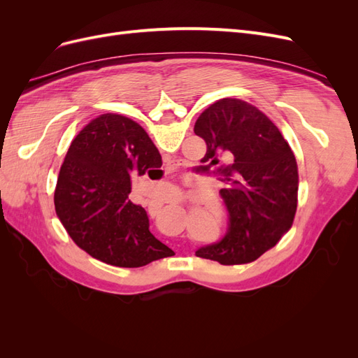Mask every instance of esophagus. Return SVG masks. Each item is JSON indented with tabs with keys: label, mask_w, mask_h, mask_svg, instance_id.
I'll use <instances>...</instances> for the list:
<instances>
[{
	"label": "esophagus",
	"mask_w": 358,
	"mask_h": 358,
	"mask_svg": "<svg viewBox=\"0 0 358 358\" xmlns=\"http://www.w3.org/2000/svg\"><path fill=\"white\" fill-rule=\"evenodd\" d=\"M170 164H171V162H170ZM171 166H175V164H171Z\"/></svg>",
	"instance_id": "1"
}]
</instances>
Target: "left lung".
Returning a JSON list of instances; mask_svg holds the SVG:
<instances>
[{
    "mask_svg": "<svg viewBox=\"0 0 358 358\" xmlns=\"http://www.w3.org/2000/svg\"><path fill=\"white\" fill-rule=\"evenodd\" d=\"M194 133L208 150L201 162L224 183L220 191L230 213L229 231L197 257L224 266L255 262L291 229L297 210L296 157L278 127L255 106L237 99L210 104ZM233 155L234 162H224Z\"/></svg>",
    "mask_w": 358,
    "mask_h": 358,
    "instance_id": "1",
    "label": "left lung"
}]
</instances>
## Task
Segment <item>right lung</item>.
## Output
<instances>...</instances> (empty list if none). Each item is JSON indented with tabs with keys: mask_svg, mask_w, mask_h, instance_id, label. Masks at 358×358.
<instances>
[{
	"mask_svg": "<svg viewBox=\"0 0 358 358\" xmlns=\"http://www.w3.org/2000/svg\"><path fill=\"white\" fill-rule=\"evenodd\" d=\"M161 164L148 133L127 116L104 113L83 127L64 158L53 199L74 243L116 267L175 255L149 231L146 210L128 200L131 176Z\"/></svg>",
	"mask_w": 358,
	"mask_h": 358,
	"instance_id": "obj_1",
	"label": "right lung"
}]
</instances>
